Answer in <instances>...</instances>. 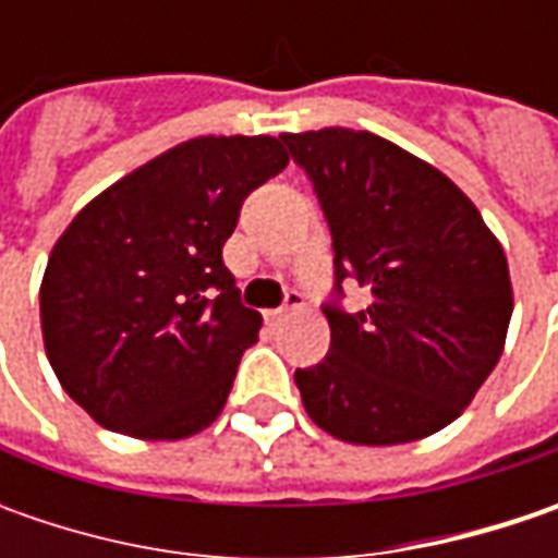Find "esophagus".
<instances>
[{
  "label": "esophagus",
  "mask_w": 558,
  "mask_h": 558,
  "mask_svg": "<svg viewBox=\"0 0 558 558\" xmlns=\"http://www.w3.org/2000/svg\"><path fill=\"white\" fill-rule=\"evenodd\" d=\"M301 307H304V298H301L298 291H289V298H286V304H282L279 311L269 313V316H272V319H286L289 313H298V311H301Z\"/></svg>",
  "instance_id": "1"
}]
</instances>
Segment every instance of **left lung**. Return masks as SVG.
<instances>
[{
  "mask_svg": "<svg viewBox=\"0 0 558 558\" xmlns=\"http://www.w3.org/2000/svg\"><path fill=\"white\" fill-rule=\"evenodd\" d=\"M282 140L332 229L335 291L354 276L373 298L360 313L326 304L329 354L294 373L307 416L366 447L435 435L504 354V245L460 185L395 142L344 126Z\"/></svg>",
  "mask_w": 558,
  "mask_h": 558,
  "instance_id": "left-lung-1",
  "label": "left lung"
}]
</instances>
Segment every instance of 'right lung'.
<instances>
[{
  "label": "right lung",
  "instance_id": "right-lung-1",
  "mask_svg": "<svg viewBox=\"0 0 558 558\" xmlns=\"http://www.w3.org/2000/svg\"><path fill=\"white\" fill-rule=\"evenodd\" d=\"M276 136L167 148L76 214L39 286L46 356L98 425L140 440L220 416L260 313L242 307L223 245L247 195L282 173Z\"/></svg>",
  "mask_w": 558,
  "mask_h": 558
}]
</instances>
